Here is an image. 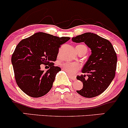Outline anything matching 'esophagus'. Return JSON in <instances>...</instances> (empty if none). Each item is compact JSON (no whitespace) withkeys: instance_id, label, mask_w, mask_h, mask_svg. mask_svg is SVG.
Returning <instances> with one entry per match:
<instances>
[{"instance_id":"obj_1","label":"esophagus","mask_w":128,"mask_h":128,"mask_svg":"<svg viewBox=\"0 0 128 128\" xmlns=\"http://www.w3.org/2000/svg\"><path fill=\"white\" fill-rule=\"evenodd\" d=\"M68 76H69V78H70V79H72V80H76V76H73V75H70V74H69Z\"/></svg>"}]
</instances>
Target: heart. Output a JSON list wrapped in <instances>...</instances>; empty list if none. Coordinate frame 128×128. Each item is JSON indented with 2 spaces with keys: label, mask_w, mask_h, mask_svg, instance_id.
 Instances as JSON below:
<instances>
[{
  "label": "heart",
  "mask_w": 128,
  "mask_h": 128,
  "mask_svg": "<svg viewBox=\"0 0 128 128\" xmlns=\"http://www.w3.org/2000/svg\"><path fill=\"white\" fill-rule=\"evenodd\" d=\"M84 46V45H79ZM61 67L70 75L74 74L81 68V66L78 62H63L61 64Z\"/></svg>",
  "instance_id": "1"
}]
</instances>
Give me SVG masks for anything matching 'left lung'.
I'll return each instance as SVG.
<instances>
[{
  "label": "left lung",
  "instance_id": "8db88e82",
  "mask_svg": "<svg viewBox=\"0 0 128 128\" xmlns=\"http://www.w3.org/2000/svg\"><path fill=\"white\" fill-rule=\"evenodd\" d=\"M75 42H84L92 50L82 74L76 78L83 82V88L76 92L82 96L92 98L106 90L116 74L117 58L112 44L95 34L86 32L72 38Z\"/></svg>",
  "mask_w": 128,
  "mask_h": 128
}]
</instances>
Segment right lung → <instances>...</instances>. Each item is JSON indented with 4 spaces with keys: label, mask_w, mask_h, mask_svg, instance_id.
<instances>
[{
    "label": "right lung",
    "mask_w": 128,
    "mask_h": 128,
    "mask_svg": "<svg viewBox=\"0 0 128 128\" xmlns=\"http://www.w3.org/2000/svg\"><path fill=\"white\" fill-rule=\"evenodd\" d=\"M70 39L37 32L17 44L11 62L16 83L24 93L40 98L50 90L56 74L61 71L59 67L54 66V61L56 60L61 46ZM41 64L48 65L50 69L42 70Z\"/></svg>",
    "instance_id": "1"
}]
</instances>
